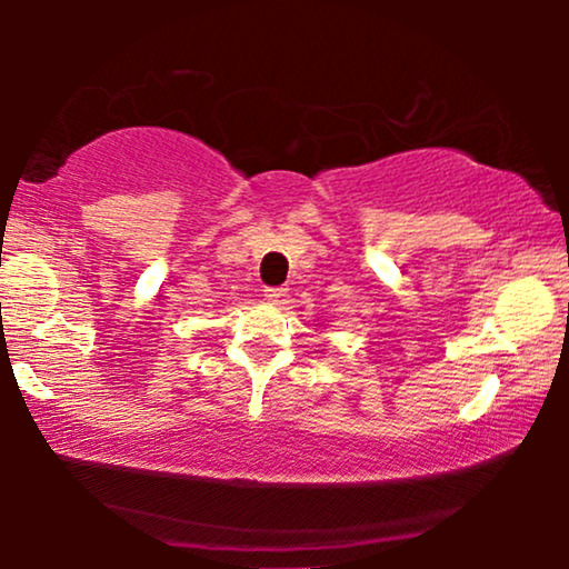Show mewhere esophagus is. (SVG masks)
<instances>
[{
  "label": "esophagus",
  "instance_id": "34e87169",
  "mask_svg": "<svg viewBox=\"0 0 569 569\" xmlns=\"http://www.w3.org/2000/svg\"><path fill=\"white\" fill-rule=\"evenodd\" d=\"M284 295H287V287H267V290H263V298L271 302H279Z\"/></svg>",
  "mask_w": 569,
  "mask_h": 569
}]
</instances>
